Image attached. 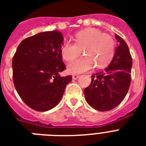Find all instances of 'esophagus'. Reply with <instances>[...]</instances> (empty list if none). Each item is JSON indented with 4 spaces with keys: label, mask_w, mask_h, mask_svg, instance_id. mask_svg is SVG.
Returning a JSON list of instances; mask_svg holds the SVG:
<instances>
[{
    "label": "esophagus",
    "mask_w": 146,
    "mask_h": 146,
    "mask_svg": "<svg viewBox=\"0 0 146 146\" xmlns=\"http://www.w3.org/2000/svg\"><path fill=\"white\" fill-rule=\"evenodd\" d=\"M79 77H80V75H77V74H73V80H77Z\"/></svg>",
    "instance_id": "obj_1"
}]
</instances>
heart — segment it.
I'll use <instances>...</instances> for the list:
<instances>
[{"label": "heart", "mask_w": 146, "mask_h": 146, "mask_svg": "<svg viewBox=\"0 0 146 146\" xmlns=\"http://www.w3.org/2000/svg\"><path fill=\"white\" fill-rule=\"evenodd\" d=\"M73 41L74 43L64 42L60 50L62 58L67 62L79 56L81 50L85 54L69 64L68 70L70 73H84L95 66L103 69L113 60L116 42L108 33H103L97 29H87L76 33Z\"/></svg>", "instance_id": "heart-1"}]
</instances>
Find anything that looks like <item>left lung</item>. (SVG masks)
Instances as JSON below:
<instances>
[{"mask_svg":"<svg viewBox=\"0 0 146 146\" xmlns=\"http://www.w3.org/2000/svg\"><path fill=\"white\" fill-rule=\"evenodd\" d=\"M118 46L113 58L104 71L92 76V82L84 89L86 102L100 111H110L124 99L131 82L132 57L127 43L115 35Z\"/></svg>","mask_w":146,"mask_h":146,"instance_id":"obj_1","label":"left lung"}]
</instances>
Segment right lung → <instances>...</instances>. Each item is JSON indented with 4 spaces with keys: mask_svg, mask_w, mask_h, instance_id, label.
Masks as SVG:
<instances>
[{
    "mask_svg": "<svg viewBox=\"0 0 146 146\" xmlns=\"http://www.w3.org/2000/svg\"><path fill=\"white\" fill-rule=\"evenodd\" d=\"M61 33L44 32L23 40L13 57V80L17 93L26 104L37 111L57 105L71 76L61 77L66 69L60 55Z\"/></svg>",
    "mask_w": 146,
    "mask_h": 146,
    "instance_id": "obj_1",
    "label": "right lung"
}]
</instances>
